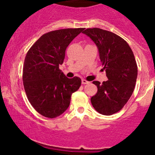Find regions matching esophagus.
I'll use <instances>...</instances> for the list:
<instances>
[{"mask_svg": "<svg viewBox=\"0 0 155 155\" xmlns=\"http://www.w3.org/2000/svg\"><path fill=\"white\" fill-rule=\"evenodd\" d=\"M81 83H82L83 84H88L90 82H89L88 81H87V80H85V79H81Z\"/></svg>", "mask_w": 155, "mask_h": 155, "instance_id": "obj_1", "label": "esophagus"}]
</instances>
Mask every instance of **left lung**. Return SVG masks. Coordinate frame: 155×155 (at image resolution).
Returning a JSON list of instances; mask_svg holds the SVG:
<instances>
[{"label": "left lung", "instance_id": "1", "mask_svg": "<svg viewBox=\"0 0 155 155\" xmlns=\"http://www.w3.org/2000/svg\"><path fill=\"white\" fill-rule=\"evenodd\" d=\"M97 47L108 80L102 84L92 81L97 92L91 97L98 113L109 116L120 111L132 95L138 67L132 49L118 35L101 28H87L83 32Z\"/></svg>", "mask_w": 155, "mask_h": 155}]
</instances>
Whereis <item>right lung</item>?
Returning <instances> with one entry per match:
<instances>
[{
    "label": "right lung",
    "mask_w": 155,
    "mask_h": 155,
    "mask_svg": "<svg viewBox=\"0 0 155 155\" xmlns=\"http://www.w3.org/2000/svg\"><path fill=\"white\" fill-rule=\"evenodd\" d=\"M84 28H67L45 33L30 48L23 65L27 97L42 116L55 118L66 111L72 93L81 86L79 77L68 79L59 68L69 44Z\"/></svg>",
    "instance_id": "obj_1"
}]
</instances>
